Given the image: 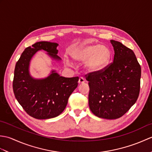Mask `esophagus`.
<instances>
[{
  "mask_svg": "<svg viewBox=\"0 0 152 152\" xmlns=\"http://www.w3.org/2000/svg\"><path fill=\"white\" fill-rule=\"evenodd\" d=\"M85 82V79L83 78V77H80L78 80V83H83Z\"/></svg>",
  "mask_w": 152,
  "mask_h": 152,
  "instance_id": "34e87169",
  "label": "esophagus"
}]
</instances>
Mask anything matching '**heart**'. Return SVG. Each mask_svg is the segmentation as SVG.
I'll return each instance as SVG.
<instances>
[{"label": "heart", "instance_id": "heart-1", "mask_svg": "<svg viewBox=\"0 0 152 152\" xmlns=\"http://www.w3.org/2000/svg\"><path fill=\"white\" fill-rule=\"evenodd\" d=\"M70 56L78 62H86V69L90 72H99L107 66L112 58V53L108 48L100 45L82 44L71 51ZM70 65V61L66 59Z\"/></svg>", "mask_w": 152, "mask_h": 152}]
</instances>
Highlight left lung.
<instances>
[{
  "label": "left lung",
  "mask_w": 152,
  "mask_h": 152,
  "mask_svg": "<svg viewBox=\"0 0 152 152\" xmlns=\"http://www.w3.org/2000/svg\"><path fill=\"white\" fill-rule=\"evenodd\" d=\"M114 61L104 70L86 75L89 106L93 114L115 119L124 115L139 95L141 67L134 53L119 42L110 40Z\"/></svg>",
  "instance_id": "obj_1"
}]
</instances>
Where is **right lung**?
<instances>
[{"label":"right lung","mask_w":152,"mask_h":152,"mask_svg":"<svg viewBox=\"0 0 152 152\" xmlns=\"http://www.w3.org/2000/svg\"><path fill=\"white\" fill-rule=\"evenodd\" d=\"M57 43L38 42L25 48L16 63L13 90L18 102L31 117L38 119L56 118L65 109L68 99L78 84V77L64 78L52 70L46 78L32 77L30 62L37 51H46L51 59L59 61Z\"/></svg>","instance_id":"right-lung-1"}]
</instances>
